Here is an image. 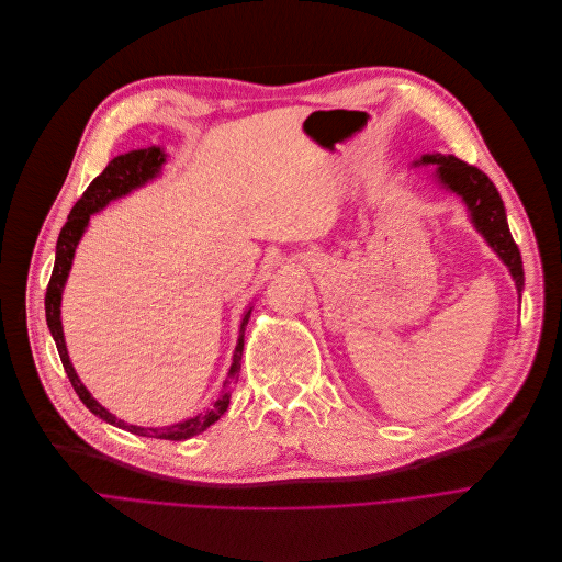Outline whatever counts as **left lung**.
I'll list each match as a JSON object with an SVG mask.
<instances>
[{
	"label": "left lung",
	"mask_w": 562,
	"mask_h": 562,
	"mask_svg": "<svg viewBox=\"0 0 562 562\" xmlns=\"http://www.w3.org/2000/svg\"><path fill=\"white\" fill-rule=\"evenodd\" d=\"M423 164H436L438 166V179L463 196L468 203L476 228L483 233L487 244L498 252V257L507 263L518 292L525 285V272H522V259L516 241L512 239L507 214L503 199L492 183V179L476 166H470L457 157H442V155H427L423 157Z\"/></svg>",
	"instance_id": "obj_1"
}]
</instances>
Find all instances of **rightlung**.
<instances>
[{"mask_svg":"<svg viewBox=\"0 0 562 562\" xmlns=\"http://www.w3.org/2000/svg\"><path fill=\"white\" fill-rule=\"evenodd\" d=\"M164 164V155L159 148H146V150H135V153H128V155H122V157H115L112 159L105 170L90 181V186L83 190L81 199L72 205L70 214H68V221L64 223V228L59 233V239H57V255H55V268H53V274H50V281H48V288H46V321H48V327H50V334L53 339L57 344V352H59V359H61V366L68 374V381L72 385V390L77 392V396L81 398V403L94 414L99 416L101 420L110 423V425H117L131 434H139V436H148V438H164V440H186L199 431H203L205 427H210L214 420H218V416L228 409V403H231V390L237 385L239 381V370H241V352H244V331H246V325H248V318H250V310L244 314V321H241V329H239V344L235 348V357H233V366H231V372H228V379L226 383H223V390H221V398L214 403V409L205 412L203 416H196V418H190V420H183V423H177V425H170V427H139V425H128L120 418L112 416L108 409H103L90 394L88 390L81 385V381L77 379L72 366H70V359H68V352H66V344H64V331H61V321H59V305H61V290H64V283L68 279V270H70V263H72V255H75V248L88 226V218L92 212L101 210L108 201L117 199L126 192H131L133 188L146 183L148 179H153L157 172H159V166Z\"/></svg>","mask_w":562,"mask_h":562,"instance_id":"right-lung-1","label":"right lung"}]
</instances>
